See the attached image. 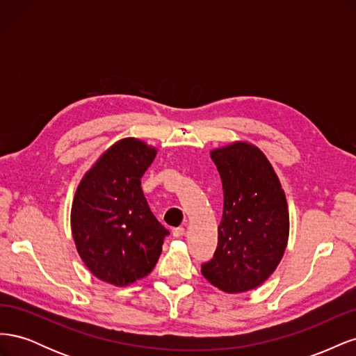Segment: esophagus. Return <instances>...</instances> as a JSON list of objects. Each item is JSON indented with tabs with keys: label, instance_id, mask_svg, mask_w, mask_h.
I'll list each match as a JSON object with an SVG mask.
<instances>
[{
	"label": "esophagus",
	"instance_id": "34e87169",
	"mask_svg": "<svg viewBox=\"0 0 356 356\" xmlns=\"http://www.w3.org/2000/svg\"><path fill=\"white\" fill-rule=\"evenodd\" d=\"M184 233H186L184 227H177V229L172 230V236H174V238H182V236H184Z\"/></svg>",
	"mask_w": 356,
	"mask_h": 356
}]
</instances>
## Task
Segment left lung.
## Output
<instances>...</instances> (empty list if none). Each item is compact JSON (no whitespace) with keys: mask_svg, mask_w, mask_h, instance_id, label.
Wrapping results in <instances>:
<instances>
[{"mask_svg":"<svg viewBox=\"0 0 356 356\" xmlns=\"http://www.w3.org/2000/svg\"><path fill=\"white\" fill-rule=\"evenodd\" d=\"M220 172L224 207L218 246L202 264L209 284L227 294L254 289L281 263L289 236L285 193L260 148L236 141L211 152Z\"/></svg>","mask_w":356,"mask_h":356,"instance_id":"left-lung-1","label":"left lung"}]
</instances>
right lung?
Here are the masks:
<instances>
[{
  "label": "right lung",
  "instance_id": "add662e5",
  "mask_svg": "<svg viewBox=\"0 0 356 356\" xmlns=\"http://www.w3.org/2000/svg\"><path fill=\"white\" fill-rule=\"evenodd\" d=\"M157 149L136 138L111 145L86 172L71 208V230L86 267L127 286L153 270L169 232L149 209L141 178Z\"/></svg>",
  "mask_w": 356,
  "mask_h": 356
}]
</instances>
